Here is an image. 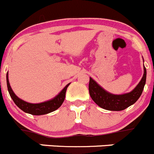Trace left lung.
<instances>
[{
    "label": "left lung",
    "mask_w": 154,
    "mask_h": 154,
    "mask_svg": "<svg viewBox=\"0 0 154 154\" xmlns=\"http://www.w3.org/2000/svg\"><path fill=\"white\" fill-rule=\"evenodd\" d=\"M146 70L143 65V75L137 87L130 93L115 95L106 91L97 82L90 77L89 92L92 100L100 107L109 111H122L135 103L140 97L146 84Z\"/></svg>",
    "instance_id": "obj_1"
}]
</instances>
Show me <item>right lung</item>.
<instances>
[{"label":"right lung","instance_id":"1","mask_svg":"<svg viewBox=\"0 0 154 154\" xmlns=\"http://www.w3.org/2000/svg\"><path fill=\"white\" fill-rule=\"evenodd\" d=\"M7 85H8L10 96L14 100V103L21 110H23L25 112L29 113V114L34 115V116H41V115H45L51 112H54V110L57 109L62 105L64 98H65L66 90H67V87L70 85V84H67L66 87L55 97L48 100V101L43 102L41 103H27V102L24 101V100H21L18 97H17L11 89V85H10L9 80H8V72L7 73Z\"/></svg>","mask_w":154,"mask_h":154}]
</instances>
